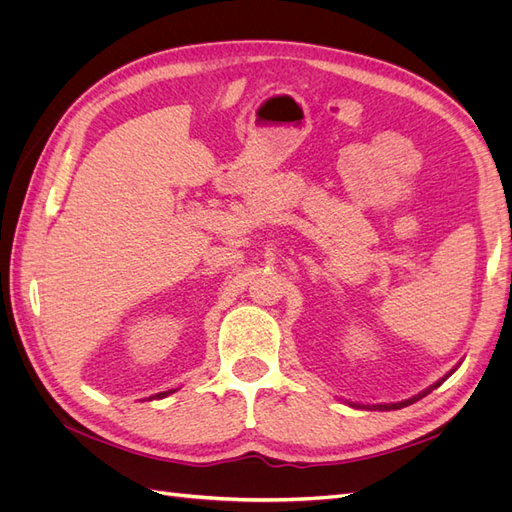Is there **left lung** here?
Listing matches in <instances>:
<instances>
[{
	"label": "left lung",
	"instance_id": "obj_1",
	"mask_svg": "<svg viewBox=\"0 0 512 512\" xmlns=\"http://www.w3.org/2000/svg\"><path fill=\"white\" fill-rule=\"evenodd\" d=\"M444 380V378H442ZM442 380L440 382H436L431 386V389H427L425 393H421V395H416V397H412V399H408V401H399V404H382V406H354V404H350V406H354V408H365V410H399V408H404V406H410V404H414V401H418L421 397H425L427 393H431L433 389H436V386H440L442 384Z\"/></svg>",
	"mask_w": 512,
	"mask_h": 512
}]
</instances>
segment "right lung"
Masks as SVG:
<instances>
[{
  "instance_id": "right-lung-1",
  "label": "right lung",
  "mask_w": 512,
  "mask_h": 512,
  "mask_svg": "<svg viewBox=\"0 0 512 512\" xmlns=\"http://www.w3.org/2000/svg\"><path fill=\"white\" fill-rule=\"evenodd\" d=\"M168 393H173V391H168ZM168 393H158V395H156V397H166V395H168Z\"/></svg>"
}]
</instances>
